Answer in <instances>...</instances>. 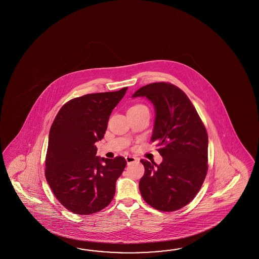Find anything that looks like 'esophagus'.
Segmentation results:
<instances>
[{
    "label": "esophagus",
    "mask_w": 259,
    "mask_h": 259,
    "mask_svg": "<svg viewBox=\"0 0 259 259\" xmlns=\"http://www.w3.org/2000/svg\"><path fill=\"white\" fill-rule=\"evenodd\" d=\"M125 158H126V161H127V165H131L132 163L136 162V158L134 156H132V155H127Z\"/></svg>",
    "instance_id": "obj_1"
}]
</instances>
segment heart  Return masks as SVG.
I'll return each mask as SVG.
<instances>
[{
	"label": "heart",
	"mask_w": 259,
	"mask_h": 259,
	"mask_svg": "<svg viewBox=\"0 0 259 259\" xmlns=\"http://www.w3.org/2000/svg\"><path fill=\"white\" fill-rule=\"evenodd\" d=\"M142 106H143V105H135V106H132V108H136V107H142Z\"/></svg>",
	"instance_id": "b5f03b06"
}]
</instances>
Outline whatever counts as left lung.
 Returning <instances> with one entry per match:
<instances>
[{"instance_id":"obj_1","label":"left lung","mask_w":259,"mask_h":259,"mask_svg":"<svg viewBox=\"0 0 259 259\" xmlns=\"http://www.w3.org/2000/svg\"><path fill=\"white\" fill-rule=\"evenodd\" d=\"M135 97H146L154 105L151 142L163 157L160 165L141 160L145 168L139 182L141 194L155 209H181L195 197L206 176V130L187 95L171 83H151L135 92Z\"/></svg>"}]
</instances>
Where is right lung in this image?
Instances as JSON below:
<instances>
[{
  "instance_id": "right-lung-1",
  "label": "right lung",
  "mask_w": 259,
  "mask_h": 259,
  "mask_svg": "<svg viewBox=\"0 0 259 259\" xmlns=\"http://www.w3.org/2000/svg\"><path fill=\"white\" fill-rule=\"evenodd\" d=\"M127 87L117 92L83 95L61 107L49 132L45 177L66 209L90 215L114 198L116 180L127 161L96 156L95 143L105 136L113 109Z\"/></svg>"
}]
</instances>
